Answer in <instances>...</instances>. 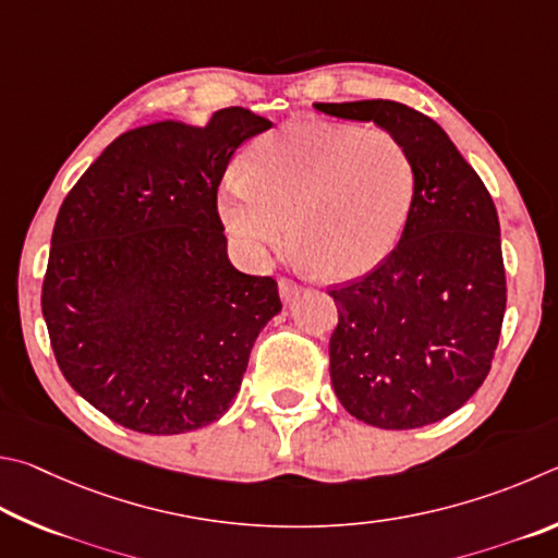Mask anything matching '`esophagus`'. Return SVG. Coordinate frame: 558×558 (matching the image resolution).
Masks as SVG:
<instances>
[{
	"label": "esophagus",
	"mask_w": 558,
	"mask_h": 558,
	"mask_svg": "<svg viewBox=\"0 0 558 558\" xmlns=\"http://www.w3.org/2000/svg\"><path fill=\"white\" fill-rule=\"evenodd\" d=\"M279 294L284 301H291V299L301 294V284L294 279H289V277H281L279 279Z\"/></svg>",
	"instance_id": "obj_1"
}]
</instances>
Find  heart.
<instances>
[{
	"label": "heart",
	"instance_id": "obj_1",
	"mask_svg": "<svg viewBox=\"0 0 558 558\" xmlns=\"http://www.w3.org/2000/svg\"><path fill=\"white\" fill-rule=\"evenodd\" d=\"M416 171L395 134L296 120L252 144L244 169L222 179L225 230L250 257L291 240L326 277L377 267L412 210Z\"/></svg>",
	"mask_w": 558,
	"mask_h": 558
}]
</instances>
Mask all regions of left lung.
<instances>
[{"label":"left lung","mask_w":558,"mask_h":558,"mask_svg":"<svg viewBox=\"0 0 558 558\" xmlns=\"http://www.w3.org/2000/svg\"><path fill=\"white\" fill-rule=\"evenodd\" d=\"M375 122L412 156L416 191L402 240L373 271L330 289V383L377 428L428 426L471 399L490 373L507 304L500 220L481 175L432 117L395 100L316 102Z\"/></svg>","instance_id":"left-lung-1"}]
</instances>
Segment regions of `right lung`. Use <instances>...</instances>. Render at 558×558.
Returning a JSON list of instances; mask_svg holds the SVG:
<instances>
[{
    "instance_id": "1",
    "label": "right lung",
    "mask_w": 558,
    "mask_h": 558,
    "mask_svg": "<svg viewBox=\"0 0 558 558\" xmlns=\"http://www.w3.org/2000/svg\"><path fill=\"white\" fill-rule=\"evenodd\" d=\"M269 126L244 107L205 126H136L65 195L41 311L68 385L114 424L185 434L238 397L281 301L271 277L230 264L218 185L234 149Z\"/></svg>"
}]
</instances>
